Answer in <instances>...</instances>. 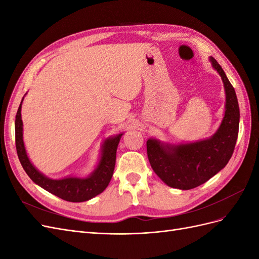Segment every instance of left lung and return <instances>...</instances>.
Instances as JSON below:
<instances>
[{"label": "left lung", "instance_id": "left-lung-1", "mask_svg": "<svg viewBox=\"0 0 259 259\" xmlns=\"http://www.w3.org/2000/svg\"><path fill=\"white\" fill-rule=\"evenodd\" d=\"M213 67L221 74L226 92V111L221 127L208 139L201 142L163 146L148 139L147 154L154 173L167 186L189 190L206 183L229 162L239 134L240 110L236 92L216 59Z\"/></svg>", "mask_w": 259, "mask_h": 259}]
</instances>
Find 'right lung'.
Instances as JSON below:
<instances>
[{
	"label": "right lung",
	"mask_w": 259,
	"mask_h": 259,
	"mask_svg": "<svg viewBox=\"0 0 259 259\" xmlns=\"http://www.w3.org/2000/svg\"><path fill=\"white\" fill-rule=\"evenodd\" d=\"M20 111L21 104L18 108L16 120H15V139H16L17 154L23 169H25L28 176L36 185L42 187L46 191L57 195L58 198L69 202L88 201L94 197H96V195H98L106 189L113 175L116 148L117 145H119L122 134L106 140L103 147V154H101V159L99 161L98 166L90 177H68L58 180L50 179L41 174L28 159L25 145H23L22 140V120Z\"/></svg>",
	"instance_id": "1"
}]
</instances>
